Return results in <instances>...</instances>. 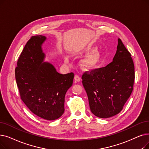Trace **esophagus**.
<instances>
[{"instance_id": "esophagus-1", "label": "esophagus", "mask_w": 149, "mask_h": 149, "mask_svg": "<svg viewBox=\"0 0 149 149\" xmlns=\"http://www.w3.org/2000/svg\"><path fill=\"white\" fill-rule=\"evenodd\" d=\"M74 80L75 82H79L80 81V77L78 75H75L74 76Z\"/></svg>"}]
</instances>
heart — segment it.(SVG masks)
I'll return each instance as SVG.
<instances>
[{"label": "heart", "mask_w": 149, "mask_h": 149, "mask_svg": "<svg viewBox=\"0 0 149 149\" xmlns=\"http://www.w3.org/2000/svg\"><path fill=\"white\" fill-rule=\"evenodd\" d=\"M99 56L97 54L94 53L91 55H90L87 58H86L83 61V63L85 65L89 68H93L94 67L97 63L98 61Z\"/></svg>", "instance_id": "obj_1"}]
</instances>
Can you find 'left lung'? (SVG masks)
<instances>
[{"mask_svg":"<svg viewBox=\"0 0 149 149\" xmlns=\"http://www.w3.org/2000/svg\"><path fill=\"white\" fill-rule=\"evenodd\" d=\"M134 77L131 54L118 39L113 61L104 68L86 71L82 75L91 112L100 118H111L119 113L133 91Z\"/></svg>","mask_w":149,"mask_h":149,"instance_id":"obj_1","label":"left lung"}]
</instances>
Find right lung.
<instances>
[{
    "label": "right lung",
    "mask_w": 149,
    "mask_h": 149,
    "mask_svg": "<svg viewBox=\"0 0 149 149\" xmlns=\"http://www.w3.org/2000/svg\"><path fill=\"white\" fill-rule=\"evenodd\" d=\"M46 37H31L19 56L15 77L21 99L30 110L47 120L58 119L64 111V97L74 74H61L48 62L42 44Z\"/></svg>",
    "instance_id": "right-lung-1"
}]
</instances>
